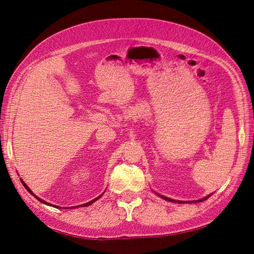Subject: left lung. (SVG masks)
<instances>
[{
    "mask_svg": "<svg viewBox=\"0 0 254 254\" xmlns=\"http://www.w3.org/2000/svg\"><path fill=\"white\" fill-rule=\"evenodd\" d=\"M158 196H160V197H162L163 199H165V200H167V201H172V202H178V203H185L186 201H180V200H174V199H171V198H169V197H165V196H163V195H160V194H158ZM209 196H206V197H204V198H201V199H199V200H194V201H188V202H201V201H203V200H205V199H207Z\"/></svg>",
    "mask_w": 254,
    "mask_h": 254,
    "instance_id": "8db88e82",
    "label": "left lung"
}]
</instances>
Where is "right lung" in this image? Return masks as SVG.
I'll return each instance as SVG.
<instances>
[{
    "mask_svg": "<svg viewBox=\"0 0 254 254\" xmlns=\"http://www.w3.org/2000/svg\"><path fill=\"white\" fill-rule=\"evenodd\" d=\"M20 182H21V184H23L24 185V187H25V188L27 189V191L30 193V194H32L33 196H34L35 198H37V199L40 201V202H42V203H45V204H48V205H52V206H54V207H56V208H61V206H58V205H53V204H51V203H49V202H47V201H45V200H42L41 199V198H39V197H37L36 195H34V193H33L30 189H29V187L24 183V181H21L20 180ZM103 195V194H102ZM102 195H100V196H98V197H96L95 198V199H93V200H91V201H89V202H87V203H84V204H81V205H76V206H69L70 208H74V207H79V206H88V205H90V204H92L95 200H97L98 199V198H101L102 197ZM64 208H67V207H64Z\"/></svg>",
    "mask_w": 254,
    "mask_h": 254,
    "instance_id": "obj_1",
    "label": "right lung"
}]
</instances>
